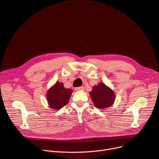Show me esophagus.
<instances>
[{
    "label": "esophagus",
    "mask_w": 159,
    "mask_h": 159,
    "mask_svg": "<svg viewBox=\"0 0 159 159\" xmlns=\"http://www.w3.org/2000/svg\"><path fill=\"white\" fill-rule=\"evenodd\" d=\"M84 89V87H76V89H75V90H76V91H80V90H83Z\"/></svg>",
    "instance_id": "1"
}]
</instances>
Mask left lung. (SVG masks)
I'll return each instance as SVG.
<instances>
[{
    "instance_id": "obj_1",
    "label": "left lung",
    "mask_w": 159,
    "mask_h": 159,
    "mask_svg": "<svg viewBox=\"0 0 159 159\" xmlns=\"http://www.w3.org/2000/svg\"><path fill=\"white\" fill-rule=\"evenodd\" d=\"M90 96L94 106L101 110L110 107L116 99L114 90L102 82L93 87L92 91L90 92Z\"/></svg>"
}]
</instances>
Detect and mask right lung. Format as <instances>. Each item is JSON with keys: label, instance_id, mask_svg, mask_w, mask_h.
I'll use <instances>...</instances> for the list:
<instances>
[{"label": "right lung", "instance_id": "1", "mask_svg": "<svg viewBox=\"0 0 159 159\" xmlns=\"http://www.w3.org/2000/svg\"><path fill=\"white\" fill-rule=\"evenodd\" d=\"M72 90L64 87L63 83L57 82L47 92L46 99L50 108L60 110L66 105L72 93Z\"/></svg>", "mask_w": 159, "mask_h": 159}]
</instances>
